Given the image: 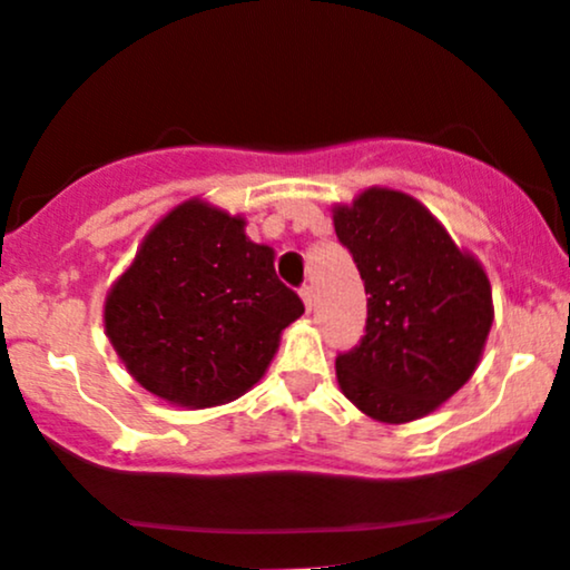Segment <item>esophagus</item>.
Masks as SVG:
<instances>
[{"instance_id": "1", "label": "esophagus", "mask_w": 570, "mask_h": 570, "mask_svg": "<svg viewBox=\"0 0 570 570\" xmlns=\"http://www.w3.org/2000/svg\"><path fill=\"white\" fill-rule=\"evenodd\" d=\"M299 297H303L305 308H314V289H311V286H303V289H299Z\"/></svg>"}]
</instances>
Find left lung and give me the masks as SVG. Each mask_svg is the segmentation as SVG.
Masks as SVG:
<instances>
[{
    "mask_svg": "<svg viewBox=\"0 0 570 570\" xmlns=\"http://www.w3.org/2000/svg\"><path fill=\"white\" fill-rule=\"evenodd\" d=\"M333 222L371 295L365 335L335 360L337 384L371 419L414 422L476 371L495 316L490 278L403 191H362Z\"/></svg>",
    "mask_w": 570,
    "mask_h": 570,
    "instance_id": "1",
    "label": "left lung"
}]
</instances>
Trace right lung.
Masks as SVG:
<instances>
[{"label":"right lung","mask_w":570,"mask_h":570,"mask_svg":"<svg viewBox=\"0 0 570 570\" xmlns=\"http://www.w3.org/2000/svg\"><path fill=\"white\" fill-rule=\"evenodd\" d=\"M243 227L240 216L189 199L110 286L105 333L151 395L186 409L240 397L265 376L281 330L303 316V299L275 275L273 248Z\"/></svg>","instance_id":"obj_1"}]
</instances>
